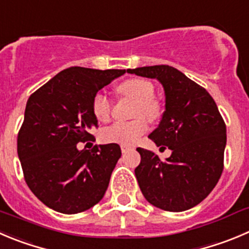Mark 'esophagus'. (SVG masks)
Segmentation results:
<instances>
[{
  "instance_id": "34e87169",
  "label": "esophagus",
  "mask_w": 249,
  "mask_h": 249,
  "mask_svg": "<svg viewBox=\"0 0 249 249\" xmlns=\"http://www.w3.org/2000/svg\"><path fill=\"white\" fill-rule=\"evenodd\" d=\"M121 150H122L123 154H126V153H128V151L133 150V146L127 145V144H122V145H121Z\"/></svg>"
}]
</instances>
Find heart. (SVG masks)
<instances>
[{"label": "heart", "instance_id": "heart-1", "mask_svg": "<svg viewBox=\"0 0 249 249\" xmlns=\"http://www.w3.org/2000/svg\"><path fill=\"white\" fill-rule=\"evenodd\" d=\"M118 91L123 95L136 100L134 116L138 118L128 122H116L101 132V141L105 143L133 144L148 131V121L155 120L159 116V105L154 100V87L149 80L132 78L118 85ZM112 104L104 93L99 91L94 95L91 108L99 121H106L110 117ZM145 115V118L142 116Z\"/></svg>", "mask_w": 249, "mask_h": 249}]
</instances>
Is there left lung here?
Segmentation results:
<instances>
[{"label":"left lung","instance_id":"obj_1","mask_svg":"<svg viewBox=\"0 0 249 249\" xmlns=\"http://www.w3.org/2000/svg\"><path fill=\"white\" fill-rule=\"evenodd\" d=\"M132 74L158 79L165 91V111L149 138L171 149L161 161L138 148L141 164L137 181L145 199L166 212H184L209 196L224 169L226 126L214 99L204 88L171 66L127 70Z\"/></svg>","mask_w":249,"mask_h":249}]
</instances>
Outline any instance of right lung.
Masks as SVG:
<instances>
[{
    "mask_svg": "<svg viewBox=\"0 0 249 249\" xmlns=\"http://www.w3.org/2000/svg\"><path fill=\"white\" fill-rule=\"evenodd\" d=\"M126 70H63L28 99L17 150L25 182L46 207L77 214L103 199L121 158L118 144L78 150L98 127L91 103Z\"/></svg>",
    "mask_w": 249,
    "mask_h": 249,
    "instance_id": "add662e5",
    "label": "right lung"
}]
</instances>
